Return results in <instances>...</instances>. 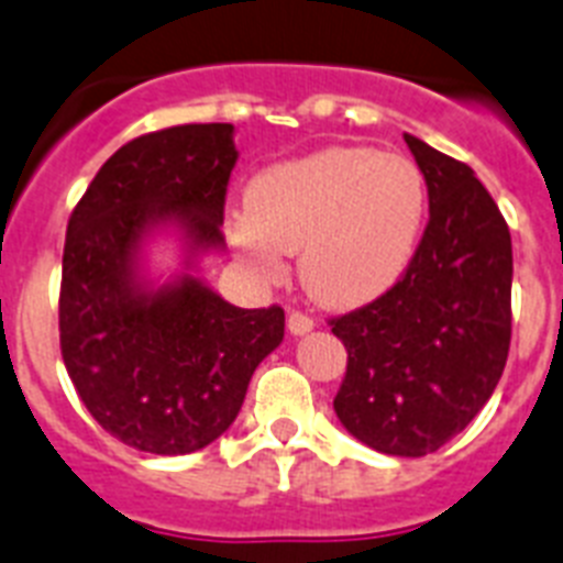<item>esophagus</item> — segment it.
<instances>
[{"instance_id":"34e87169","label":"esophagus","mask_w":563,"mask_h":563,"mask_svg":"<svg viewBox=\"0 0 563 563\" xmlns=\"http://www.w3.org/2000/svg\"><path fill=\"white\" fill-rule=\"evenodd\" d=\"M312 329H314L312 318H306V314H300V312L289 314V332H291V335H306V332H312Z\"/></svg>"}]
</instances>
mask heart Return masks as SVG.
<instances>
[{"label":"heart","instance_id":"b5f03b06","mask_svg":"<svg viewBox=\"0 0 563 563\" xmlns=\"http://www.w3.org/2000/svg\"><path fill=\"white\" fill-rule=\"evenodd\" d=\"M225 240L260 283L286 277L297 254L306 295L327 309H361L413 266L428 219V181L408 155L332 144L251 178Z\"/></svg>","mask_w":563,"mask_h":563}]
</instances>
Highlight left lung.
I'll return each instance as SVG.
<instances>
[{
	"label": "left lung",
	"instance_id": "8db88e82",
	"mask_svg": "<svg viewBox=\"0 0 563 563\" xmlns=\"http://www.w3.org/2000/svg\"><path fill=\"white\" fill-rule=\"evenodd\" d=\"M428 181V228L396 289L332 321L346 346L335 413L355 440L424 456L483 410L511 341V236L468 164L405 135Z\"/></svg>",
	"mask_w": 563,
	"mask_h": 563
}]
</instances>
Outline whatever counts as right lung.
<instances>
[{"label": "right lung", "mask_w": 563, "mask_h": 563, "mask_svg": "<svg viewBox=\"0 0 563 563\" xmlns=\"http://www.w3.org/2000/svg\"><path fill=\"white\" fill-rule=\"evenodd\" d=\"M231 123H185L123 144L68 219L59 346L86 410L135 451L194 454L231 428L286 314L240 309L199 277L225 249ZM177 249L155 275L148 254Z\"/></svg>", "instance_id": "add662e5"}]
</instances>
